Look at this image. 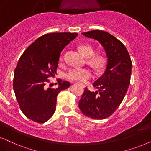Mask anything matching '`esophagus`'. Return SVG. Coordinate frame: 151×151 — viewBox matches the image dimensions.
<instances>
[{"label": "esophagus", "mask_w": 151, "mask_h": 151, "mask_svg": "<svg viewBox=\"0 0 151 151\" xmlns=\"http://www.w3.org/2000/svg\"><path fill=\"white\" fill-rule=\"evenodd\" d=\"M81 85L83 87H85V85L83 84V83H81Z\"/></svg>", "instance_id": "esophagus-1"}]
</instances>
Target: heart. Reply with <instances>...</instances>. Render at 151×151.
Masks as SVG:
<instances>
[{
	"label": "heart",
	"instance_id": "obj_1",
	"mask_svg": "<svg viewBox=\"0 0 151 151\" xmlns=\"http://www.w3.org/2000/svg\"><path fill=\"white\" fill-rule=\"evenodd\" d=\"M79 50L83 56L89 58L88 62L98 71L102 70L106 64V58L102 55L95 53V49L91 45H83L79 47ZM93 72L89 68H74L68 72L66 77L70 81H85L92 77Z\"/></svg>",
	"mask_w": 151,
	"mask_h": 151
}]
</instances>
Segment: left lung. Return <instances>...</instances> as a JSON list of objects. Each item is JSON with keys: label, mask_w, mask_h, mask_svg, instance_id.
I'll return each mask as SVG.
<instances>
[{"label": "left lung", "mask_w": 151, "mask_h": 151, "mask_svg": "<svg viewBox=\"0 0 151 151\" xmlns=\"http://www.w3.org/2000/svg\"><path fill=\"white\" fill-rule=\"evenodd\" d=\"M82 34L103 46L107 65L104 73L93 83L98 91L91 92L86 87L79 107L88 117L105 119L117 109L126 94L130 83L132 60L125 45L107 32L97 30Z\"/></svg>", "instance_id": "obj_1"}]
</instances>
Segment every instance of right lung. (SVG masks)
<instances>
[{
  "label": "right lung",
  "instance_id": "1",
  "mask_svg": "<svg viewBox=\"0 0 151 151\" xmlns=\"http://www.w3.org/2000/svg\"><path fill=\"white\" fill-rule=\"evenodd\" d=\"M78 35L72 33L45 34L30 45L14 70L13 88L19 105L26 117L38 123L50 119L56 111L57 95L70 87L60 80L57 88H46L49 77L56 74L63 49Z\"/></svg>",
  "mask_w": 151,
  "mask_h": 151
}]
</instances>
